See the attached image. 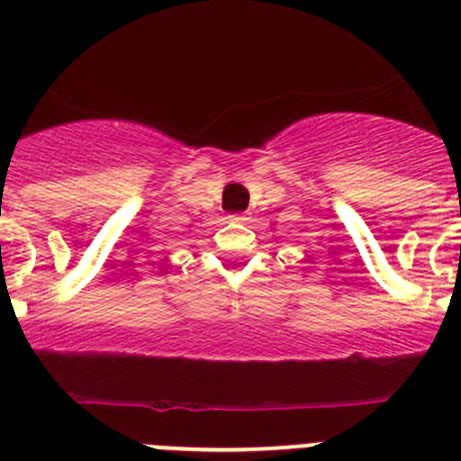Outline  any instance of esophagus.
<instances>
[{"instance_id": "obj_1", "label": "esophagus", "mask_w": 461, "mask_h": 461, "mask_svg": "<svg viewBox=\"0 0 461 461\" xmlns=\"http://www.w3.org/2000/svg\"><path fill=\"white\" fill-rule=\"evenodd\" d=\"M233 219H235V221H244L247 217H244V214H233Z\"/></svg>"}]
</instances>
